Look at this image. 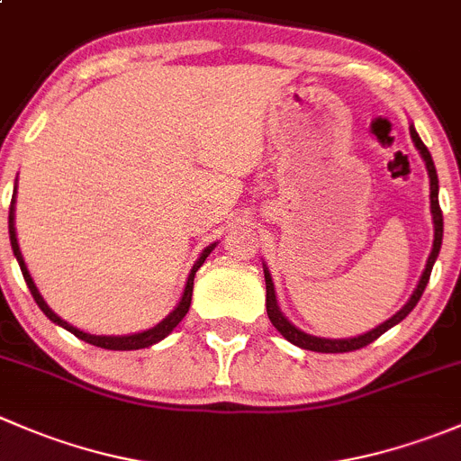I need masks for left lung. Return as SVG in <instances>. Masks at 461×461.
<instances>
[{
	"label": "left lung",
	"mask_w": 461,
	"mask_h": 461,
	"mask_svg": "<svg viewBox=\"0 0 461 461\" xmlns=\"http://www.w3.org/2000/svg\"><path fill=\"white\" fill-rule=\"evenodd\" d=\"M411 138H412V142H415V147L420 149L421 158H424V162H426V169H429L430 213H432V225H435V240H432L430 257H429V260H426V267H424V272H421V278H420V283H417L415 292H412V296L408 299V303L403 305V308L399 310L397 314H393V317H390L388 321H384L381 325H376V328L370 330V332L359 334V337H352V339H321V337H312V334L303 332V330H299L296 325H292L290 321L283 317V312L278 310V303H276V294H274L272 276H269L267 267H263L265 290H267V296H265V305H267V317H269V321H272L274 328H276L278 332H281L283 337L287 339V341L294 343V346L303 348V350H312V352H352V350H359V348H366L368 343H373L375 339H379L384 332H388V330L393 328V325H397L399 321L406 319L408 314L412 312V308L417 305V301L421 299V294H424L426 285H429L432 265H435L437 257H439L441 236H444V216H441V209H439V180H437L435 162H432L430 151L426 149V144L421 142V138L417 136L415 127H411Z\"/></svg>",
	"instance_id": "obj_1"
}]
</instances>
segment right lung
I'll return each instance as SVG.
<instances>
[{
	"mask_svg": "<svg viewBox=\"0 0 461 461\" xmlns=\"http://www.w3.org/2000/svg\"><path fill=\"white\" fill-rule=\"evenodd\" d=\"M8 234H11V248H13V254H15L17 263H20L22 274H24L26 285H29V290H31L32 299H35V303L40 305L41 312H44L46 317H49L50 321H53V323L62 325L64 330H68V332H71V334H76V337H77V339H82V341L91 343V346H97V348H104V350H140V348H149V346H153V343L162 341V339H165L167 334H169L171 330H174L176 325H178L180 321L185 319V314L189 312V305H192V292H194V276H196L198 267H201V265L204 263V258L209 257V252H212V249L216 248V243H212V245H207V248L203 249L201 258H198L196 263H194L192 272H189V276H187V285H185L183 296H180L178 305H176L174 312H171L169 317H165V319L160 321V323L153 325V328H149V330H144V332H138V334H124V337H102V334H88V332H82V330L73 328L71 323H67V321H64V319H59L58 314H55L53 310H50L49 305H46L44 296L40 294V290H37L35 281H32V276H31L29 267H26L24 257H22L20 245H17V234H15V196H13V201H11V212H8Z\"/></svg>",
	"mask_w": 461,
	"mask_h": 461,
	"instance_id": "right-lung-1",
	"label": "right lung"
}]
</instances>
